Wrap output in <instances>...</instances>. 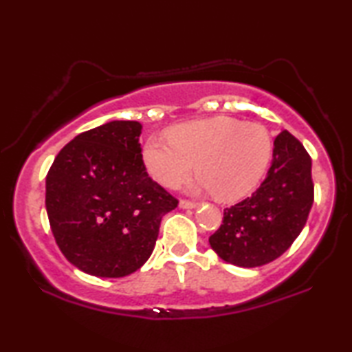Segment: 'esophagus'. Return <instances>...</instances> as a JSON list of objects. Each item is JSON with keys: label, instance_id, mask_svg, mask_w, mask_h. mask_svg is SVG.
I'll return each instance as SVG.
<instances>
[{"label": "esophagus", "instance_id": "34e87169", "mask_svg": "<svg viewBox=\"0 0 352 352\" xmlns=\"http://www.w3.org/2000/svg\"><path fill=\"white\" fill-rule=\"evenodd\" d=\"M178 206L180 208H183V210H192V208H195L197 205L194 204V201H190V200H180V204H178Z\"/></svg>", "mask_w": 352, "mask_h": 352}]
</instances>
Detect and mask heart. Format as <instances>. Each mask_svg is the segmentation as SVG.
<instances>
[{
  "label": "heart",
  "mask_w": 352,
  "mask_h": 352,
  "mask_svg": "<svg viewBox=\"0 0 352 352\" xmlns=\"http://www.w3.org/2000/svg\"><path fill=\"white\" fill-rule=\"evenodd\" d=\"M164 136L146 141L142 160L155 180L175 188L195 168L192 189L212 190L216 199L233 201L256 188L272 157V138L258 122L214 116L183 122Z\"/></svg>",
  "instance_id": "obj_1"
}]
</instances>
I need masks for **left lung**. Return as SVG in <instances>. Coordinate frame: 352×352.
<instances>
[{
    "label": "left lung",
    "mask_w": 352,
    "mask_h": 352,
    "mask_svg": "<svg viewBox=\"0 0 352 352\" xmlns=\"http://www.w3.org/2000/svg\"><path fill=\"white\" fill-rule=\"evenodd\" d=\"M314 204L312 160L287 130L273 141L265 180L252 197L223 210L210 245L228 264L245 269L279 258L305 228Z\"/></svg>",
    "instance_id": "left-lung-1"
}]
</instances>
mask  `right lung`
<instances>
[{
  "instance_id": "add662e5",
  "label": "right lung",
  "mask_w": 352,
  "mask_h": 352,
  "mask_svg": "<svg viewBox=\"0 0 352 352\" xmlns=\"http://www.w3.org/2000/svg\"><path fill=\"white\" fill-rule=\"evenodd\" d=\"M142 126L111 121L77 135L46 175V211L58 248L93 276L122 278L151 258L178 200L148 177Z\"/></svg>"
}]
</instances>
